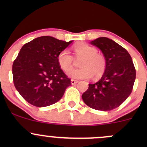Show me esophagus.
I'll return each instance as SVG.
<instances>
[{
  "label": "esophagus",
  "mask_w": 147,
  "mask_h": 147,
  "mask_svg": "<svg viewBox=\"0 0 147 147\" xmlns=\"http://www.w3.org/2000/svg\"><path fill=\"white\" fill-rule=\"evenodd\" d=\"M77 83H78V81H77V80H75V79H71L72 85H74V84H77Z\"/></svg>",
  "instance_id": "obj_1"
}]
</instances>
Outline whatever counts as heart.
<instances>
[{"mask_svg":"<svg viewBox=\"0 0 147 147\" xmlns=\"http://www.w3.org/2000/svg\"><path fill=\"white\" fill-rule=\"evenodd\" d=\"M75 57L81 59L79 66L82 68L73 69L68 72L69 77L74 79H89L94 76L97 78L105 71L106 61L102 54L97 52L94 47L85 43H78L73 47ZM57 61L62 70L68 72L72 68L74 59L68 50H64L59 54Z\"/></svg>","mask_w":147,"mask_h":147,"instance_id":"heart-1","label":"heart"}]
</instances>
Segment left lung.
<instances>
[{
  "instance_id": "left-lung-1",
  "label": "left lung",
  "mask_w": 147,
  "mask_h": 147,
  "mask_svg": "<svg viewBox=\"0 0 147 147\" xmlns=\"http://www.w3.org/2000/svg\"><path fill=\"white\" fill-rule=\"evenodd\" d=\"M90 43L102 52L106 66L102 78L96 83L88 84L82 99L87 106L95 110H113L131 95L136 80V69L127 50L112 39L99 37Z\"/></svg>"
}]
</instances>
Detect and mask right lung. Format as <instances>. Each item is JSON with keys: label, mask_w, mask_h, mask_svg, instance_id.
I'll use <instances>...</instances> for the list:
<instances>
[{"label": "right lung", "mask_w": 147, "mask_h": 147, "mask_svg": "<svg viewBox=\"0 0 147 147\" xmlns=\"http://www.w3.org/2000/svg\"><path fill=\"white\" fill-rule=\"evenodd\" d=\"M72 42L43 36L22 47L13 63V79L16 90L30 104L37 107L52 105L61 99L71 85L57 57Z\"/></svg>", "instance_id": "right-lung-1"}]
</instances>
